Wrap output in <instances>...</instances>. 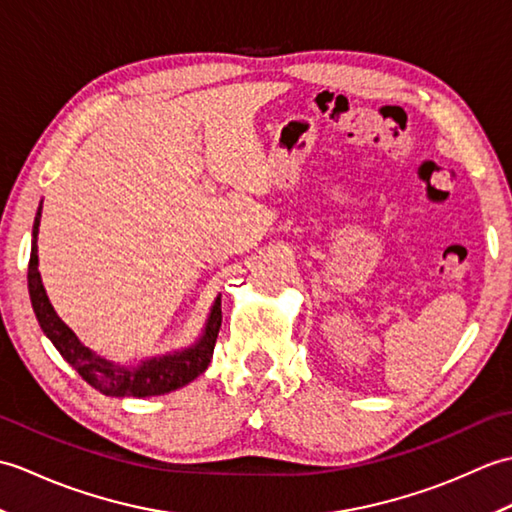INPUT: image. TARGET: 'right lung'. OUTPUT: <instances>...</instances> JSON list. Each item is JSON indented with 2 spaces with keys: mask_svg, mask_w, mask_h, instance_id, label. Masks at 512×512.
I'll return each mask as SVG.
<instances>
[{
  "mask_svg": "<svg viewBox=\"0 0 512 512\" xmlns=\"http://www.w3.org/2000/svg\"><path fill=\"white\" fill-rule=\"evenodd\" d=\"M41 222V206L32 226V250L28 264V292L32 301V310L37 314L43 334L48 336L59 354L68 361L85 383L99 389L105 396L116 398H149L169 394L173 389L189 385L193 378H198L213 358V347L217 341V332L222 325V299L217 297L211 306V314L206 319L204 332L195 345L182 352H173L165 356H154L140 365H116L112 361L96 356L90 347H85L76 334L65 325L59 314L54 312L52 303L46 295V288L41 284L39 275V255H37V235Z\"/></svg>",
  "mask_w": 512,
  "mask_h": 512,
  "instance_id": "add662e5",
  "label": "right lung"
}]
</instances>
